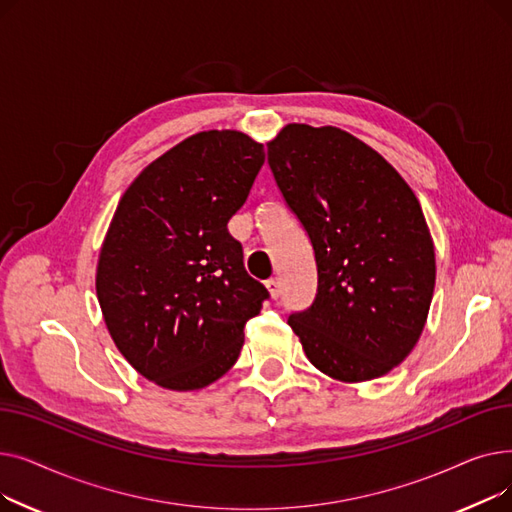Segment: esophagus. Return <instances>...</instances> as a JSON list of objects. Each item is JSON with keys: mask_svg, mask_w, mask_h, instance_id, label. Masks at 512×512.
Wrapping results in <instances>:
<instances>
[{"mask_svg": "<svg viewBox=\"0 0 512 512\" xmlns=\"http://www.w3.org/2000/svg\"><path fill=\"white\" fill-rule=\"evenodd\" d=\"M265 286H267V290H270L272 299H278L280 294H282V284H280V278H270V280L265 282Z\"/></svg>", "mask_w": 512, "mask_h": 512, "instance_id": "esophagus-1", "label": "esophagus"}]
</instances>
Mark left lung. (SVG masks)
<instances>
[{
    "label": "left lung",
    "mask_w": 512,
    "mask_h": 512,
    "mask_svg": "<svg viewBox=\"0 0 512 512\" xmlns=\"http://www.w3.org/2000/svg\"><path fill=\"white\" fill-rule=\"evenodd\" d=\"M267 164L317 263L315 301L288 326L330 378H382L413 351L436 286L415 193L378 151L336 126H284L267 143Z\"/></svg>",
    "instance_id": "1"
}]
</instances>
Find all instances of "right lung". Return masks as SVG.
Returning a JSON list of instances; mask_svg holds the SVG:
<instances>
[{
	"mask_svg": "<svg viewBox=\"0 0 512 512\" xmlns=\"http://www.w3.org/2000/svg\"><path fill=\"white\" fill-rule=\"evenodd\" d=\"M263 161V145L245 132H197L151 161L116 207L97 299L118 351L161 388L220 380L270 297L228 232Z\"/></svg>",
	"mask_w": 512,
	"mask_h": 512,
	"instance_id": "add662e5",
	"label": "right lung"
}]
</instances>
